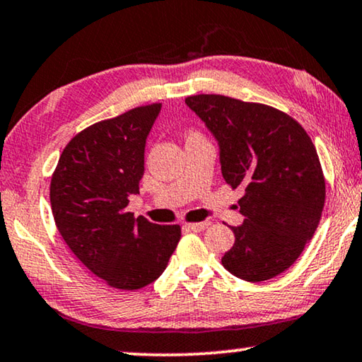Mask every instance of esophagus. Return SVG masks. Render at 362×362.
Instances as JSON below:
<instances>
[{"mask_svg": "<svg viewBox=\"0 0 362 362\" xmlns=\"http://www.w3.org/2000/svg\"><path fill=\"white\" fill-rule=\"evenodd\" d=\"M209 226L208 221H203V223H190V224H185L187 229L190 230H195V233H202V230H204Z\"/></svg>", "mask_w": 362, "mask_h": 362, "instance_id": "esophagus-1", "label": "esophagus"}]
</instances>
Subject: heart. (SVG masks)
Returning <instances> with one entry per match:
<instances>
[{
    "mask_svg": "<svg viewBox=\"0 0 362 362\" xmlns=\"http://www.w3.org/2000/svg\"><path fill=\"white\" fill-rule=\"evenodd\" d=\"M193 134H198V133H195V132H192V133H188V136H193Z\"/></svg>",
    "mask_w": 362,
    "mask_h": 362,
    "instance_id": "b5f03b06",
    "label": "heart"
}]
</instances>
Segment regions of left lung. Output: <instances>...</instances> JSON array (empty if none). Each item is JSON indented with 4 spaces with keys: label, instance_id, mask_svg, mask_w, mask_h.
<instances>
[{
    "label": "left lung",
    "instance_id": "8db88e82",
    "mask_svg": "<svg viewBox=\"0 0 362 362\" xmlns=\"http://www.w3.org/2000/svg\"><path fill=\"white\" fill-rule=\"evenodd\" d=\"M185 104L218 139L226 183L245 190L244 224L233 228L235 242L221 263L250 283L278 276L298 260L322 218L325 177L314 143L272 105L221 94L190 95Z\"/></svg>",
    "mask_w": 362,
    "mask_h": 362
}]
</instances>
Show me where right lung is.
<instances>
[{"mask_svg":"<svg viewBox=\"0 0 362 362\" xmlns=\"http://www.w3.org/2000/svg\"><path fill=\"white\" fill-rule=\"evenodd\" d=\"M160 104L134 107L71 138L52 174L58 233L86 268L110 288L141 289L158 279L179 244V224L159 226L129 213L139 193L144 146Z\"/></svg>","mask_w":362,"mask_h":362,"instance_id":"right-lung-1","label":"right lung"}]
</instances>
